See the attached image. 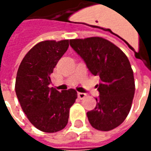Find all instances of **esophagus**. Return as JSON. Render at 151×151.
<instances>
[{"label": "esophagus", "instance_id": "obj_1", "mask_svg": "<svg viewBox=\"0 0 151 151\" xmlns=\"http://www.w3.org/2000/svg\"><path fill=\"white\" fill-rule=\"evenodd\" d=\"M78 98L80 99H83L86 96V94H85V93H82V92H78Z\"/></svg>", "mask_w": 151, "mask_h": 151}]
</instances>
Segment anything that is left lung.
I'll return each mask as SVG.
<instances>
[{
    "label": "left lung",
    "instance_id": "obj_1",
    "mask_svg": "<svg viewBox=\"0 0 151 151\" xmlns=\"http://www.w3.org/2000/svg\"><path fill=\"white\" fill-rule=\"evenodd\" d=\"M69 43L92 74L100 78L96 85L99 92L96 106L87 112L89 122L95 129H113L125 120L133 103L135 82L129 60L118 47L104 38L75 39Z\"/></svg>",
    "mask_w": 151,
    "mask_h": 151
}]
</instances>
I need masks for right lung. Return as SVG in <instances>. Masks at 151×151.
<instances>
[{"instance_id": "1", "label": "right lung", "mask_w": 151, "mask_h": 151, "mask_svg": "<svg viewBox=\"0 0 151 151\" xmlns=\"http://www.w3.org/2000/svg\"><path fill=\"white\" fill-rule=\"evenodd\" d=\"M69 47V40H45L28 52L19 65L15 91L28 120L40 131L56 133L68 124L69 108L76 99L73 89L58 91L51 87L50 75Z\"/></svg>"}]
</instances>
